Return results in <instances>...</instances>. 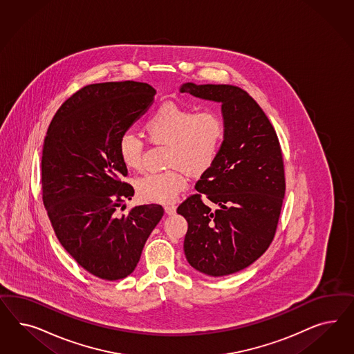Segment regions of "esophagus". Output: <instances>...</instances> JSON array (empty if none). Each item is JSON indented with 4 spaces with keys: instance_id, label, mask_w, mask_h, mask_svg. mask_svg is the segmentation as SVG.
<instances>
[{
    "instance_id": "obj_1",
    "label": "esophagus",
    "mask_w": 354,
    "mask_h": 354,
    "mask_svg": "<svg viewBox=\"0 0 354 354\" xmlns=\"http://www.w3.org/2000/svg\"><path fill=\"white\" fill-rule=\"evenodd\" d=\"M175 212H176V206H174V205H167V206H165V213H166V214H175Z\"/></svg>"
}]
</instances>
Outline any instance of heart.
Segmentation results:
<instances>
[{
  "instance_id": "1",
  "label": "heart",
  "mask_w": 354,
  "mask_h": 354,
  "mask_svg": "<svg viewBox=\"0 0 354 354\" xmlns=\"http://www.w3.org/2000/svg\"><path fill=\"white\" fill-rule=\"evenodd\" d=\"M144 135L150 142L166 144L167 165L171 170L150 172L135 183L136 193L142 201L171 204L187 188L185 170L201 174L215 161L225 136V123L214 111H196L176 102H165L144 123ZM118 156L131 170L139 169L142 142L132 132H124L118 141Z\"/></svg>"
}]
</instances>
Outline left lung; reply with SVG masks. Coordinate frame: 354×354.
<instances>
[{
  "label": "left lung",
  "mask_w": 354,
  "mask_h": 354,
  "mask_svg": "<svg viewBox=\"0 0 354 354\" xmlns=\"http://www.w3.org/2000/svg\"><path fill=\"white\" fill-rule=\"evenodd\" d=\"M182 93L222 104L225 136L213 165L178 214L188 222V263L210 277L235 274L270 247L286 193L277 132L245 91L228 84L184 83ZM220 206L215 212L202 198Z\"/></svg>",
  "instance_id": "1"
}]
</instances>
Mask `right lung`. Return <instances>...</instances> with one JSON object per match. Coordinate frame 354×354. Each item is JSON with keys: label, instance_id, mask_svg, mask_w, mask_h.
<instances>
[{"label": "right lung", "instance_id": "right-lung-1", "mask_svg": "<svg viewBox=\"0 0 354 354\" xmlns=\"http://www.w3.org/2000/svg\"><path fill=\"white\" fill-rule=\"evenodd\" d=\"M156 89L139 82H109L77 91L58 109L44 140V206L66 252L105 280L126 278L163 216L161 205L124 203L133 188L120 180V135L144 115Z\"/></svg>", "mask_w": 354, "mask_h": 354}]
</instances>
